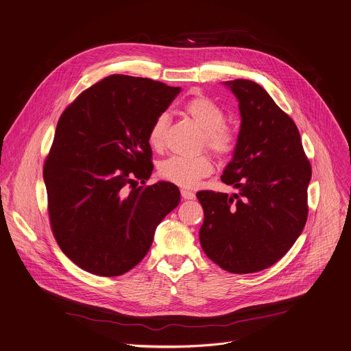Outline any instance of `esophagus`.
<instances>
[{
	"label": "esophagus",
	"mask_w": 351,
	"mask_h": 351,
	"mask_svg": "<svg viewBox=\"0 0 351 351\" xmlns=\"http://www.w3.org/2000/svg\"><path fill=\"white\" fill-rule=\"evenodd\" d=\"M180 194H182V197H183L184 199H193V198H195V194H194L193 191H190V190H186V189H182V190H180Z\"/></svg>",
	"instance_id": "esophagus-1"
}]
</instances>
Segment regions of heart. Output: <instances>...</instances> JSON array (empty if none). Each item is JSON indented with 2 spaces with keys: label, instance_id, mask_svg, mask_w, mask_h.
Segmentation results:
<instances>
[{
  "label": "heart",
  "instance_id": "b5f03b06",
  "mask_svg": "<svg viewBox=\"0 0 351 351\" xmlns=\"http://www.w3.org/2000/svg\"><path fill=\"white\" fill-rule=\"evenodd\" d=\"M184 111L204 131V145L217 157H228L237 147V134L227 127L224 110L206 96H195L184 103ZM168 115L158 114L147 134L152 149L161 150L165 143ZM213 171L212 160L202 154L198 157L173 156L160 162L158 175L178 186L194 187L202 178Z\"/></svg>",
  "mask_w": 351,
  "mask_h": 351
}]
</instances>
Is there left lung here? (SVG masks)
<instances>
[{
	"instance_id": "left-lung-1",
	"label": "left lung",
	"mask_w": 351,
	"mask_h": 351,
	"mask_svg": "<svg viewBox=\"0 0 351 351\" xmlns=\"http://www.w3.org/2000/svg\"><path fill=\"white\" fill-rule=\"evenodd\" d=\"M241 115L237 147L221 182L239 193L202 190L199 243L223 270L248 274L278 262L307 220L311 167L291 117L250 80L226 81Z\"/></svg>"
}]
</instances>
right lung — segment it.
<instances>
[{
  "label": "right lung",
  "mask_w": 351,
  "mask_h": 351,
  "mask_svg": "<svg viewBox=\"0 0 351 351\" xmlns=\"http://www.w3.org/2000/svg\"><path fill=\"white\" fill-rule=\"evenodd\" d=\"M180 92L150 78L112 74L60 115L44 164L48 213L63 254L82 270L115 277L149 252L178 186H139L153 171L147 134ZM136 186H134L133 184Z\"/></svg>",
  "instance_id": "obj_1"
}]
</instances>
